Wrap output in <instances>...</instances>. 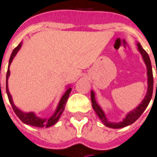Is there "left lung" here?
Returning <instances> with one entry per match:
<instances>
[{
	"instance_id": "obj_1",
	"label": "left lung",
	"mask_w": 157,
	"mask_h": 157,
	"mask_svg": "<svg viewBox=\"0 0 157 157\" xmlns=\"http://www.w3.org/2000/svg\"><path fill=\"white\" fill-rule=\"evenodd\" d=\"M138 48L139 51L142 54L143 59H144V63L147 66V75H148V90L147 94L145 95V97L143 100V101L141 102V104L137 108H135L133 110L132 112H130L128 115H127L126 118H124L123 122L118 123H110L107 121L106 117H105L104 112L102 111L101 107L99 106V105L95 101V99H94V94L93 91H91L90 93V97H91V102H92V106L94 108V112H96V114L98 115L100 117V119L101 120L102 123L105 124V126L108 127V128H121L123 127H126L128 125H130L133 123H134L136 120L141 116V114L144 112V111L146 109V107L149 105V103L151 101V99L152 97V94H153V73H152V67H151V60L149 57L148 53L144 49L142 48L140 44H138ZM157 73V70H156ZM157 87V85H156ZM157 90V88H156Z\"/></svg>"
}]
</instances>
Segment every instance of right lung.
<instances>
[{
  "mask_svg": "<svg viewBox=\"0 0 157 157\" xmlns=\"http://www.w3.org/2000/svg\"><path fill=\"white\" fill-rule=\"evenodd\" d=\"M22 45V43H20L19 45L17 46L16 48L14 49L13 51V53L12 55L10 56V60H9V65H8V69H7V72H6V94H7V96H8V99H9V101L12 105V107H13V111L14 112L16 113V115L19 118L23 123L25 124H29V125H31V126H34V127H38V128H42V127H45V128H48V127H51L52 125H54L57 121H58L59 117H61L62 113H63V110L65 108V105H66V102L67 101V98L69 96L70 92H71V88L67 89V91L64 93V94L63 95V97L61 99L60 101V103H59L58 106H57V109L56 111L54 113V115L52 117H51L49 119H41V118H39L37 117L34 115V113L33 112H28V113H24V112H21L19 109H17L14 105L13 102V99H12V96L9 93V90L7 89V78L9 77L10 74V70H9V66L12 61H13V57L16 56L17 52L19 51L20 47Z\"/></svg>",
  "mask_w": 157,
  "mask_h": 157,
  "instance_id": "1",
  "label": "right lung"
}]
</instances>
